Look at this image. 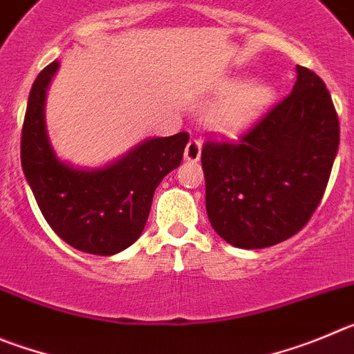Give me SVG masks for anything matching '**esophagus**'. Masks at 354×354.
Masks as SVG:
<instances>
[{"mask_svg":"<svg viewBox=\"0 0 354 354\" xmlns=\"http://www.w3.org/2000/svg\"><path fill=\"white\" fill-rule=\"evenodd\" d=\"M201 157V142L196 141V139H192V141H189V145H187V148H185V158L189 162H197Z\"/></svg>","mask_w":354,"mask_h":354,"instance_id":"34e87169","label":"esophagus"}]
</instances>
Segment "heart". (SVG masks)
I'll return each instance as SVG.
<instances>
[{
	"label": "heart",
	"mask_w": 354,
	"mask_h": 354,
	"mask_svg": "<svg viewBox=\"0 0 354 354\" xmlns=\"http://www.w3.org/2000/svg\"><path fill=\"white\" fill-rule=\"evenodd\" d=\"M272 100L268 86L259 82H245L232 88L215 106L209 114V122L215 129L229 130L243 125L250 118L256 116L263 107Z\"/></svg>",
	"instance_id": "b5f03b06"
}]
</instances>
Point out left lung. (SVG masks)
Wrapping results in <instances>:
<instances>
[{
	"mask_svg": "<svg viewBox=\"0 0 354 354\" xmlns=\"http://www.w3.org/2000/svg\"><path fill=\"white\" fill-rule=\"evenodd\" d=\"M288 97L238 139L201 151L212 227L238 248H264L307 225L326 190L340 141L339 116L317 74L296 66Z\"/></svg>",
	"mask_w": 354,
	"mask_h": 354,
	"instance_id": "1",
	"label": "left lung"
}]
</instances>
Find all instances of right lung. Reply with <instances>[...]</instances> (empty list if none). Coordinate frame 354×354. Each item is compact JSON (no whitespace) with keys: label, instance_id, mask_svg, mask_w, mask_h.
<instances>
[{"label":"right lung","instance_id":"1","mask_svg":"<svg viewBox=\"0 0 354 354\" xmlns=\"http://www.w3.org/2000/svg\"><path fill=\"white\" fill-rule=\"evenodd\" d=\"M53 62L31 86L21 133V164L37 205L53 231L74 248L95 256L122 252L141 236L153 194L183 158L189 133L155 138L104 169H74L56 158L44 122Z\"/></svg>","mask_w":354,"mask_h":354}]
</instances>
